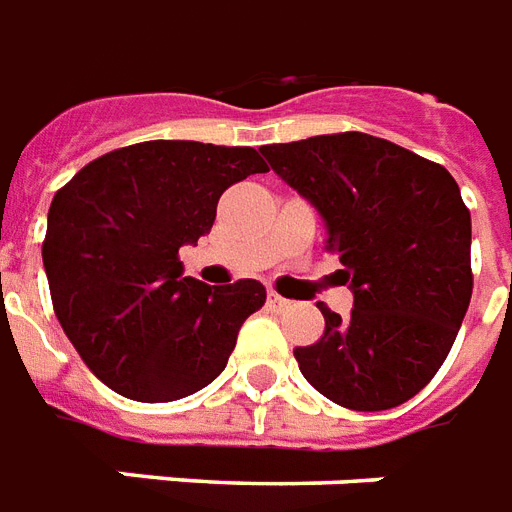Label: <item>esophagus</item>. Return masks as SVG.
I'll use <instances>...</instances> for the list:
<instances>
[{"label": "esophagus", "mask_w": 512, "mask_h": 512, "mask_svg": "<svg viewBox=\"0 0 512 512\" xmlns=\"http://www.w3.org/2000/svg\"><path fill=\"white\" fill-rule=\"evenodd\" d=\"M267 306H269V309H272V312H285V309H288V306H290V301H288V298L277 296V293H269V296H267Z\"/></svg>", "instance_id": "esophagus-1"}]
</instances>
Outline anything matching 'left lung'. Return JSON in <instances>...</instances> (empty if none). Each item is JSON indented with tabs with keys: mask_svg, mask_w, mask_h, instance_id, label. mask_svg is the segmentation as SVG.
<instances>
[{
	"mask_svg": "<svg viewBox=\"0 0 512 512\" xmlns=\"http://www.w3.org/2000/svg\"><path fill=\"white\" fill-rule=\"evenodd\" d=\"M282 182L317 208L325 248L354 293L349 317L320 306L325 333L293 349L330 402L399 407L436 375L468 312L470 211L444 166L362 132L264 145Z\"/></svg>",
	"mask_w": 512,
	"mask_h": 512,
	"instance_id": "obj_1",
	"label": "left lung"
}]
</instances>
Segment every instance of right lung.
<instances>
[{"instance_id":"right-lung-1","label":"right lung","mask_w":512,"mask_h":512,"mask_svg":"<svg viewBox=\"0 0 512 512\" xmlns=\"http://www.w3.org/2000/svg\"><path fill=\"white\" fill-rule=\"evenodd\" d=\"M267 163L253 147L153 140L87 163L55 192L42 245L52 306L89 370L134 402H174L227 367L267 301L256 280L185 277L222 192Z\"/></svg>"}]
</instances>
